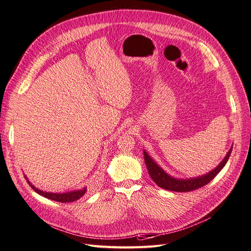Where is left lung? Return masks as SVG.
<instances>
[{"label": "left lung", "mask_w": 251, "mask_h": 251, "mask_svg": "<svg viewBox=\"0 0 251 251\" xmlns=\"http://www.w3.org/2000/svg\"><path fill=\"white\" fill-rule=\"evenodd\" d=\"M231 150H233V147H230V149L226 153L224 160H222L214 170H212L206 175L200 176V177L189 178V179H178V178L172 177V176H170L165 171H163V169L160 168V166L153 160L152 157L145 150H144V158H145V163L147 165V169H148V172H149L150 177L159 187L166 190H171V191L187 192V191H192L200 187L205 186L206 184H208L211 180H213V178H214L215 176L225 168V165L226 164L229 158Z\"/></svg>", "instance_id": "obj_1"}]
</instances>
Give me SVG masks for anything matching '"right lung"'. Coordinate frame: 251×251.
Masks as SVG:
<instances>
[{
	"instance_id": "obj_1",
	"label": "right lung",
	"mask_w": 251,
	"mask_h": 251,
	"mask_svg": "<svg viewBox=\"0 0 251 251\" xmlns=\"http://www.w3.org/2000/svg\"><path fill=\"white\" fill-rule=\"evenodd\" d=\"M25 178L26 179L27 183H29L30 186L32 187L33 190H35L37 193L40 194V196L51 200V201H59V202H71L74 201H77L79 200L83 194L86 193L87 191V187H83L81 189H76V190H71V191H67V192H62V193H58V192H46L43 190H40L38 188H36L34 185L29 181L27 179L26 176H25Z\"/></svg>"
}]
</instances>
